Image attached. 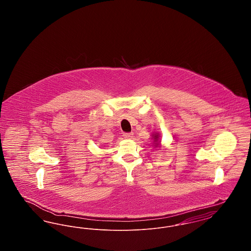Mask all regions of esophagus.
Listing matches in <instances>:
<instances>
[{"label": "esophagus", "mask_w": 251, "mask_h": 251, "mask_svg": "<svg viewBox=\"0 0 251 251\" xmlns=\"http://www.w3.org/2000/svg\"><path fill=\"white\" fill-rule=\"evenodd\" d=\"M123 136L127 139H131L133 136V133L132 132H123Z\"/></svg>", "instance_id": "1"}]
</instances>
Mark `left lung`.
Listing matches in <instances>:
<instances>
[{"label": "left lung", "instance_id": "obj_1", "mask_svg": "<svg viewBox=\"0 0 251 251\" xmlns=\"http://www.w3.org/2000/svg\"><path fill=\"white\" fill-rule=\"evenodd\" d=\"M151 139L153 140V142H152V145L154 146V148H161L162 146H161V140H160V133H158V132H153L152 134H151Z\"/></svg>", "mask_w": 251, "mask_h": 251}]
</instances>
